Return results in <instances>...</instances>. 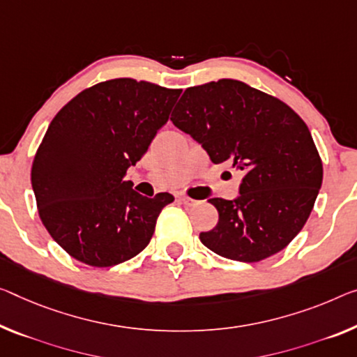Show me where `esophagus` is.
<instances>
[{"mask_svg":"<svg viewBox=\"0 0 357 357\" xmlns=\"http://www.w3.org/2000/svg\"><path fill=\"white\" fill-rule=\"evenodd\" d=\"M178 199L182 201L185 206H190V207H191V206H196L197 202H199V201H196V199H191V197H188V196H180Z\"/></svg>","mask_w":357,"mask_h":357,"instance_id":"1","label":"esophagus"}]
</instances>
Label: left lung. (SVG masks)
<instances>
[{"label": "left lung", "mask_w": 357, "mask_h": 357, "mask_svg": "<svg viewBox=\"0 0 357 357\" xmlns=\"http://www.w3.org/2000/svg\"><path fill=\"white\" fill-rule=\"evenodd\" d=\"M171 121L199 142L213 164L243 172L238 199L212 197L218 223L201 243L236 261L265 260L305 227L322 183L308 126L287 103L238 79L188 87Z\"/></svg>", "instance_id": "left-lung-1"}]
</instances>
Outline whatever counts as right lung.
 Wrapping results in <instances>:
<instances>
[{
	"label": "right lung",
	"instance_id": "add662e5",
	"mask_svg": "<svg viewBox=\"0 0 357 357\" xmlns=\"http://www.w3.org/2000/svg\"><path fill=\"white\" fill-rule=\"evenodd\" d=\"M182 89L150 81H102L71 98L49 124L31 166L38 213L70 257L107 268L132 259L174 196L146 197L124 180L145 155Z\"/></svg>",
	"mask_w": 357,
	"mask_h": 357
}]
</instances>
